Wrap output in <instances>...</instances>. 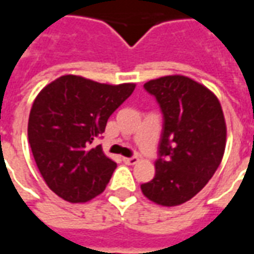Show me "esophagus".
<instances>
[{
  "label": "esophagus",
  "instance_id": "esophagus-1",
  "mask_svg": "<svg viewBox=\"0 0 254 254\" xmlns=\"http://www.w3.org/2000/svg\"><path fill=\"white\" fill-rule=\"evenodd\" d=\"M124 162L127 163V165H136L138 162L137 156H130V158H124Z\"/></svg>",
  "mask_w": 254,
  "mask_h": 254
}]
</instances>
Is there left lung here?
<instances>
[{
	"instance_id": "1",
	"label": "left lung",
	"mask_w": 254,
	"mask_h": 254,
	"mask_svg": "<svg viewBox=\"0 0 254 254\" xmlns=\"http://www.w3.org/2000/svg\"><path fill=\"white\" fill-rule=\"evenodd\" d=\"M163 113L155 177L143 194L163 207L190 200L212 178L226 148V122L218 98L202 84L173 74L144 84Z\"/></svg>"
}]
</instances>
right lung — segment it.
I'll list each match as a JSON object with an SVG mask.
<instances>
[{
	"instance_id": "1",
	"label": "right lung",
	"mask_w": 254,
	"mask_h": 254,
	"mask_svg": "<svg viewBox=\"0 0 254 254\" xmlns=\"http://www.w3.org/2000/svg\"><path fill=\"white\" fill-rule=\"evenodd\" d=\"M134 87L65 74L38 94L28 118V141L43 180L57 196L85 202L105 190L117 163L95 140Z\"/></svg>"
}]
</instances>
